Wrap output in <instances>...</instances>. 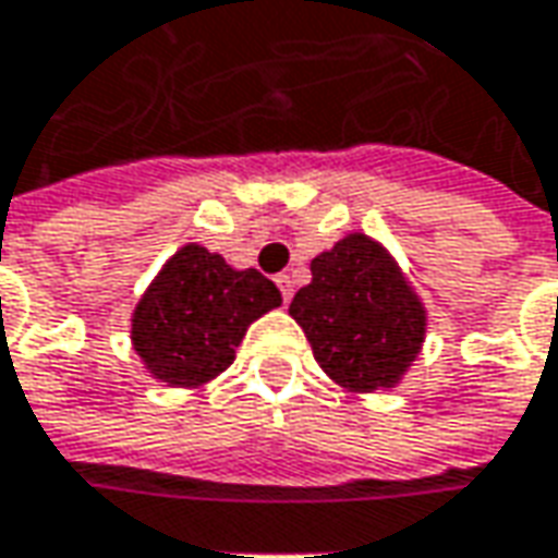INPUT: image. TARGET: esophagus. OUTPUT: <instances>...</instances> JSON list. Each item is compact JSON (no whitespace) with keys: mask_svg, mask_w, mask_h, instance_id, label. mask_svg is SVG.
<instances>
[{"mask_svg":"<svg viewBox=\"0 0 558 558\" xmlns=\"http://www.w3.org/2000/svg\"><path fill=\"white\" fill-rule=\"evenodd\" d=\"M276 286H279V291H282V298H286V304H289L291 294H294V282H291L289 272H279V276H276Z\"/></svg>","mask_w":558,"mask_h":558,"instance_id":"34e87169","label":"esophagus"}]
</instances>
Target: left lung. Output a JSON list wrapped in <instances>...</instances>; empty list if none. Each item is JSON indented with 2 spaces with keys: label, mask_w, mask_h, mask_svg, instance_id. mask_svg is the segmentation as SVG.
<instances>
[{
  "label": "left lung",
  "mask_w": 558,
  "mask_h": 558,
  "mask_svg": "<svg viewBox=\"0 0 558 558\" xmlns=\"http://www.w3.org/2000/svg\"><path fill=\"white\" fill-rule=\"evenodd\" d=\"M313 279L289 304L335 385L373 395L397 388L422 354L428 311L395 254L366 232L311 260Z\"/></svg>",
  "instance_id": "left-lung-1"
}]
</instances>
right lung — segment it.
<instances>
[{"label": "right lung", "mask_w": 558, "mask_h": 558, "mask_svg": "<svg viewBox=\"0 0 558 558\" xmlns=\"http://www.w3.org/2000/svg\"><path fill=\"white\" fill-rule=\"evenodd\" d=\"M282 304L257 269H235L185 242L151 279L130 316V341L151 378L204 388L235 360L247 326Z\"/></svg>", "instance_id": "add662e5"}]
</instances>
